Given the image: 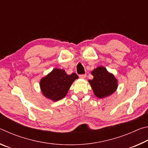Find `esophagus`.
<instances>
[{
    "label": "esophagus",
    "mask_w": 148,
    "mask_h": 148,
    "mask_svg": "<svg viewBox=\"0 0 148 148\" xmlns=\"http://www.w3.org/2000/svg\"><path fill=\"white\" fill-rule=\"evenodd\" d=\"M86 76H87L86 74H80V75H79V77H80V78L84 79V78H86Z\"/></svg>",
    "instance_id": "1"
}]
</instances>
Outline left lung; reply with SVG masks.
<instances>
[{
  "instance_id": "1",
  "label": "left lung",
  "mask_w": 148,
  "mask_h": 148,
  "mask_svg": "<svg viewBox=\"0 0 148 148\" xmlns=\"http://www.w3.org/2000/svg\"><path fill=\"white\" fill-rule=\"evenodd\" d=\"M93 79L89 82L95 95L100 99L110 96L116 91L117 80L112 74L108 72L104 66H99L91 72Z\"/></svg>"
}]
</instances>
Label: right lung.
I'll return each mask as SVG.
<instances>
[{"label": "right lung", "instance_id": "right-lung-1", "mask_svg": "<svg viewBox=\"0 0 148 148\" xmlns=\"http://www.w3.org/2000/svg\"><path fill=\"white\" fill-rule=\"evenodd\" d=\"M77 75L72 73L67 74L64 70L54 69L40 82L41 91L44 96L53 101L63 99L76 79Z\"/></svg>", "mask_w": 148, "mask_h": 148}]
</instances>
